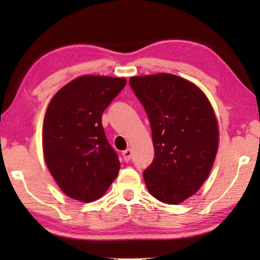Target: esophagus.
I'll use <instances>...</instances> for the list:
<instances>
[{
	"label": "esophagus",
	"instance_id": "1",
	"mask_svg": "<svg viewBox=\"0 0 260 260\" xmlns=\"http://www.w3.org/2000/svg\"><path fill=\"white\" fill-rule=\"evenodd\" d=\"M131 156H133V151H131V149H126V150L123 151V158L125 162L130 161Z\"/></svg>",
	"mask_w": 260,
	"mask_h": 260
}]
</instances>
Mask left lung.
Here are the masks:
<instances>
[{
    "instance_id": "8db88e82",
    "label": "left lung",
    "mask_w": 260,
    "mask_h": 260,
    "mask_svg": "<svg viewBox=\"0 0 260 260\" xmlns=\"http://www.w3.org/2000/svg\"><path fill=\"white\" fill-rule=\"evenodd\" d=\"M129 84L150 122L154 161L144 170L149 193L180 204L202 186L219 145L215 113L204 92L168 73L130 78Z\"/></svg>"
}]
</instances>
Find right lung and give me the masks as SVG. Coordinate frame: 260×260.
<instances>
[{"label":"right lung","mask_w":260,"mask_h":260,"mask_svg":"<svg viewBox=\"0 0 260 260\" xmlns=\"http://www.w3.org/2000/svg\"><path fill=\"white\" fill-rule=\"evenodd\" d=\"M125 84L124 78L83 76L49 103L42 134L45 161L60 189L74 200H98L118 175L120 163L102 115Z\"/></svg>","instance_id":"right-lung-1"}]
</instances>
